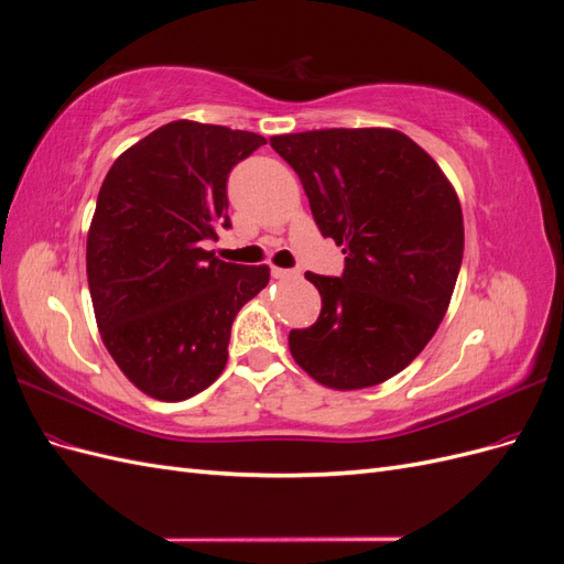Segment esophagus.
Returning <instances> with one entry per match:
<instances>
[{
    "label": "esophagus",
    "mask_w": 564,
    "mask_h": 564,
    "mask_svg": "<svg viewBox=\"0 0 564 564\" xmlns=\"http://www.w3.org/2000/svg\"><path fill=\"white\" fill-rule=\"evenodd\" d=\"M272 278L275 280H294V278H299V270H289V268H278V265H272Z\"/></svg>",
    "instance_id": "esophagus-1"
}]
</instances>
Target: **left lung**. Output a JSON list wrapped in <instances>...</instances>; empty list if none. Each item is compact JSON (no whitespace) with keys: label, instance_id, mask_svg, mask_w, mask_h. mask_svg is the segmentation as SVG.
<instances>
[{"label":"left lung","instance_id":"left-lung-1","mask_svg":"<svg viewBox=\"0 0 564 564\" xmlns=\"http://www.w3.org/2000/svg\"><path fill=\"white\" fill-rule=\"evenodd\" d=\"M324 237L344 247L340 278L305 272L315 324L289 332L296 365L334 390L379 386L437 332L464 259L454 185L409 135L386 127L272 135Z\"/></svg>","mask_w":564,"mask_h":564}]
</instances>
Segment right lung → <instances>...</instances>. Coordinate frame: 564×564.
<instances>
[{
    "label": "right lung",
    "mask_w": 564,
    "mask_h": 564,
    "mask_svg": "<svg viewBox=\"0 0 564 564\" xmlns=\"http://www.w3.org/2000/svg\"><path fill=\"white\" fill-rule=\"evenodd\" d=\"M265 145L259 133L176 119L115 160L87 235L100 338L145 395L181 402L228 362L235 315L270 280L268 265L204 249L230 228V169Z\"/></svg>",
    "instance_id": "obj_1"
}]
</instances>
